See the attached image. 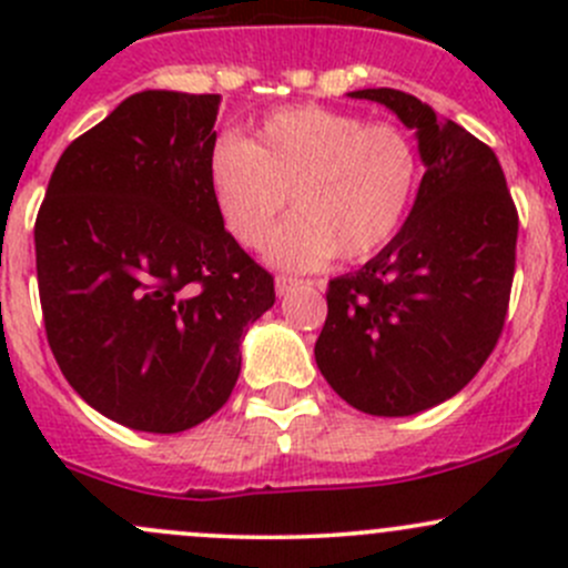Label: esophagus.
Instances as JSON below:
<instances>
[{"label":"esophagus","instance_id":"obj_1","mask_svg":"<svg viewBox=\"0 0 568 568\" xmlns=\"http://www.w3.org/2000/svg\"><path fill=\"white\" fill-rule=\"evenodd\" d=\"M300 283H302V280L288 277V274H280V277L274 280V288H277V296H285L291 288H294V285H300Z\"/></svg>","mask_w":568,"mask_h":568}]
</instances>
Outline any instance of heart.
Segmentation results:
<instances>
[{
  "mask_svg": "<svg viewBox=\"0 0 568 568\" xmlns=\"http://www.w3.org/2000/svg\"><path fill=\"white\" fill-rule=\"evenodd\" d=\"M209 189L225 231L261 247L280 211L296 209L268 239V261L316 268L337 252L365 261L398 236L423 164L409 131L390 120L288 106L266 114L250 140L222 134L209 151Z\"/></svg>",
  "mask_w": 568,
  "mask_h": 568,
  "instance_id": "b5f03b06",
  "label": "heart"
}]
</instances>
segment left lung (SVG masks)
<instances>
[{
    "label": "left lung",
    "instance_id": "left-lung-1",
    "mask_svg": "<svg viewBox=\"0 0 568 568\" xmlns=\"http://www.w3.org/2000/svg\"><path fill=\"white\" fill-rule=\"evenodd\" d=\"M417 131L426 173L398 236L329 280L316 363L354 409L404 417L456 395L506 324L519 216L495 151L400 90H354Z\"/></svg>",
    "mask_w": 568,
    "mask_h": 568
}]
</instances>
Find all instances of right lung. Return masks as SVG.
I'll use <instances>...</instances> for the list:
<instances>
[{
  "label": "right lung",
  "mask_w": 568,
  "mask_h": 568,
  "mask_svg": "<svg viewBox=\"0 0 568 568\" xmlns=\"http://www.w3.org/2000/svg\"><path fill=\"white\" fill-rule=\"evenodd\" d=\"M220 95L145 90L65 148L36 220L45 337L93 409L178 434L225 406L274 277L216 214Z\"/></svg>",
  "instance_id": "obj_1"
}]
</instances>
